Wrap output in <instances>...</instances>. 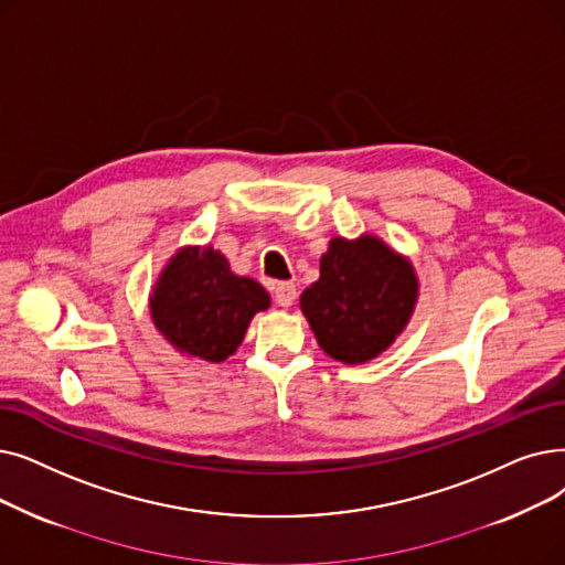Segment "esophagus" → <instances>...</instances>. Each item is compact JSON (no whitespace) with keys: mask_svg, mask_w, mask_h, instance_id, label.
Wrapping results in <instances>:
<instances>
[{"mask_svg":"<svg viewBox=\"0 0 565 565\" xmlns=\"http://www.w3.org/2000/svg\"><path fill=\"white\" fill-rule=\"evenodd\" d=\"M296 298H298L296 286L288 284V281L277 284V288H275V302H277L279 307H290L292 302H296Z\"/></svg>","mask_w":565,"mask_h":565,"instance_id":"esophagus-1","label":"esophagus"}]
</instances>
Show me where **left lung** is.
<instances>
[{"label": "left lung", "mask_w": 565, "mask_h": 565, "mask_svg": "<svg viewBox=\"0 0 565 565\" xmlns=\"http://www.w3.org/2000/svg\"><path fill=\"white\" fill-rule=\"evenodd\" d=\"M418 300L413 265L374 235L332 237L321 277L300 298L318 347L343 364L379 358L395 341Z\"/></svg>", "instance_id": "left-lung-1"}]
</instances>
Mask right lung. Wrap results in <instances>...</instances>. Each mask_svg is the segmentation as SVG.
Returning a JSON list of instances; mask_svg holds the SVG:
<instances>
[{
	"instance_id": "right-lung-1",
	"label": "right lung",
	"mask_w": 565,
	"mask_h": 565,
	"mask_svg": "<svg viewBox=\"0 0 565 565\" xmlns=\"http://www.w3.org/2000/svg\"><path fill=\"white\" fill-rule=\"evenodd\" d=\"M269 307L267 290L231 273L222 252L184 247L152 288L150 313L157 330L180 353L224 362L237 351L252 318Z\"/></svg>"
}]
</instances>
